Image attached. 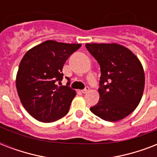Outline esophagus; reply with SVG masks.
<instances>
[{
  "mask_svg": "<svg viewBox=\"0 0 157 157\" xmlns=\"http://www.w3.org/2000/svg\"><path fill=\"white\" fill-rule=\"evenodd\" d=\"M89 90H90V88H89V86H86V88L84 89L83 90H81V92H82L83 94H86V93H87Z\"/></svg>",
  "mask_w": 157,
  "mask_h": 157,
  "instance_id": "1",
  "label": "esophagus"
}]
</instances>
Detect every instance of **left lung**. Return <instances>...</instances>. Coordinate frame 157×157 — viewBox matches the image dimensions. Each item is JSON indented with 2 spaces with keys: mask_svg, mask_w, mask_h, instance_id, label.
I'll use <instances>...</instances> for the list:
<instances>
[{
  "mask_svg": "<svg viewBox=\"0 0 157 157\" xmlns=\"http://www.w3.org/2000/svg\"><path fill=\"white\" fill-rule=\"evenodd\" d=\"M86 49L100 65L99 101L90 107L97 117L117 121L129 116L140 103L145 76L141 63L123 45L86 44Z\"/></svg>",
  "mask_w": 157,
  "mask_h": 157,
  "instance_id": "8db88e82",
  "label": "left lung"
}]
</instances>
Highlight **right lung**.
<instances>
[{
    "label": "right lung",
    "mask_w": 157,
    "mask_h": 157,
    "mask_svg": "<svg viewBox=\"0 0 157 157\" xmlns=\"http://www.w3.org/2000/svg\"><path fill=\"white\" fill-rule=\"evenodd\" d=\"M81 44L46 40L24 54L16 76V88L23 106L41 122H53L63 117L70 108L76 91L58 86L63 78V67Z\"/></svg>",
    "instance_id": "obj_1"
}]
</instances>
